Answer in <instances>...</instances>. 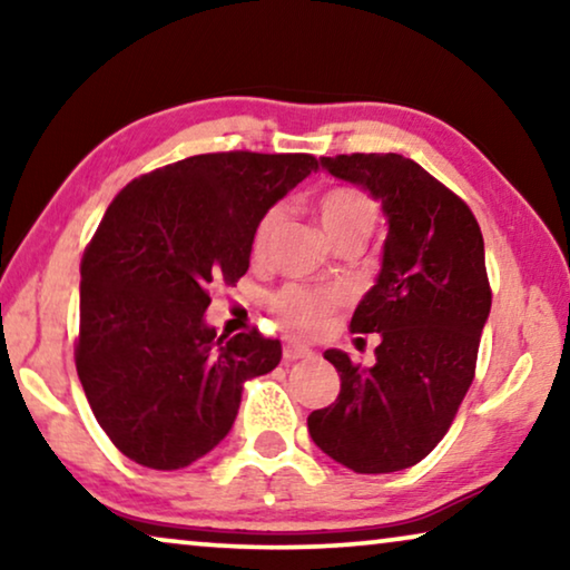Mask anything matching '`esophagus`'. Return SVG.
Listing matches in <instances>:
<instances>
[{"label": "esophagus", "instance_id": "obj_1", "mask_svg": "<svg viewBox=\"0 0 570 570\" xmlns=\"http://www.w3.org/2000/svg\"><path fill=\"white\" fill-rule=\"evenodd\" d=\"M283 355H285V361H301V357L314 355V350L306 347V345H301V342H285Z\"/></svg>", "mask_w": 570, "mask_h": 570}]
</instances>
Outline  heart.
<instances>
[{"instance_id":"obj_1","label":"heart","mask_w":570,"mask_h":570,"mask_svg":"<svg viewBox=\"0 0 570 570\" xmlns=\"http://www.w3.org/2000/svg\"><path fill=\"white\" fill-rule=\"evenodd\" d=\"M318 220H322V228L330 240L347 236V233L371 236L373 225H376V205H373L368 194L355 189V186H334V189L324 191L322 199H318ZM277 223L279 209H269L259 225H256L252 240V252L256 259L267 252V244ZM337 301V293H318L301 285H287L285 291L272 295V308L295 330L311 332L326 322V316L332 314Z\"/></svg>"}]
</instances>
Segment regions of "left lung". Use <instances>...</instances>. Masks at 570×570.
Here are the masks:
<instances>
[{
	"label": "left lung",
	"mask_w": 570,
	"mask_h": 570,
	"mask_svg": "<svg viewBox=\"0 0 570 570\" xmlns=\"http://www.w3.org/2000/svg\"><path fill=\"white\" fill-rule=\"evenodd\" d=\"M322 168L368 191L389 233L376 283L350 322L381 334L376 363L361 368L326 350L340 394L311 412L308 433L357 474L400 472L446 435L472 384L490 314L485 244L470 207L415 160L355 153L322 158Z\"/></svg>",
	"instance_id": "left-lung-1"
}]
</instances>
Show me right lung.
Here are the masks:
<instances>
[{
	"mask_svg": "<svg viewBox=\"0 0 570 570\" xmlns=\"http://www.w3.org/2000/svg\"><path fill=\"white\" fill-rule=\"evenodd\" d=\"M311 155L209 153L116 194L82 256L77 376L114 446L184 470L236 423L248 379L277 368L279 340L217 337L207 287L252 262L264 215L316 170Z\"/></svg>",
	"mask_w": 570,
	"mask_h": 570,
	"instance_id": "1",
	"label": "right lung"
}]
</instances>
